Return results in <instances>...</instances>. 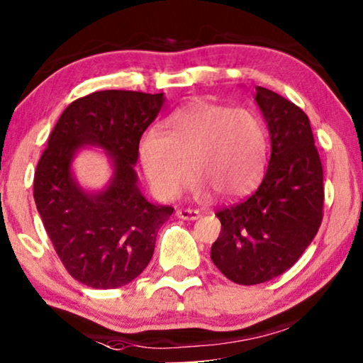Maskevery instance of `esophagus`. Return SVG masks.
Listing matches in <instances>:
<instances>
[{"label":"esophagus","mask_w":363,"mask_h":363,"mask_svg":"<svg viewBox=\"0 0 363 363\" xmlns=\"http://www.w3.org/2000/svg\"><path fill=\"white\" fill-rule=\"evenodd\" d=\"M176 216L184 220H197L201 217V212L197 208H177Z\"/></svg>","instance_id":"esophagus-1"}]
</instances>
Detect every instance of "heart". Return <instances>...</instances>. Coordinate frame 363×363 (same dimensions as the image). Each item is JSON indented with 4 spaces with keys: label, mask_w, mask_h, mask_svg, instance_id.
<instances>
[{
    "label": "heart",
    "mask_w": 363,
    "mask_h": 363,
    "mask_svg": "<svg viewBox=\"0 0 363 363\" xmlns=\"http://www.w3.org/2000/svg\"><path fill=\"white\" fill-rule=\"evenodd\" d=\"M263 121L248 110L192 101L151 133L140 146V161L151 191L162 201L179 197L191 182L199 197L248 194L267 166Z\"/></svg>",
    "instance_id": "1"
}]
</instances>
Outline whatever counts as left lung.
<instances>
[{
	"label": "left lung",
	"mask_w": 363,
	"mask_h": 363,
	"mask_svg": "<svg viewBox=\"0 0 363 363\" xmlns=\"http://www.w3.org/2000/svg\"><path fill=\"white\" fill-rule=\"evenodd\" d=\"M255 100L272 138L268 169L252 196L217 212L222 232L211 250L213 264L243 286L293 267L324 216V171L308 115L263 86Z\"/></svg>",
	"instance_id": "8db88e82"
}]
</instances>
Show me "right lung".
Instances as JSON below:
<instances>
[{"instance_id": "obj_1", "label": "right lung", "mask_w": 363, "mask_h": 363, "mask_svg": "<svg viewBox=\"0 0 363 363\" xmlns=\"http://www.w3.org/2000/svg\"><path fill=\"white\" fill-rule=\"evenodd\" d=\"M162 94L101 90L72 101L50 133L34 174V201L67 273L95 289L131 283L155 253L156 235L174 207L147 202L136 184L143 133L160 113ZM84 144L100 145L114 161L111 186L84 193L69 162Z\"/></svg>"}]
</instances>
